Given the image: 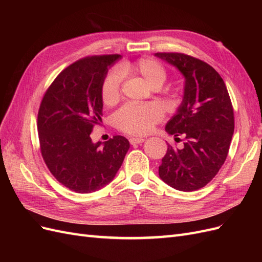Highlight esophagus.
<instances>
[{
	"label": "esophagus",
	"mask_w": 262,
	"mask_h": 262,
	"mask_svg": "<svg viewBox=\"0 0 262 262\" xmlns=\"http://www.w3.org/2000/svg\"><path fill=\"white\" fill-rule=\"evenodd\" d=\"M144 141H145V139H143V138H131L130 143L131 144H141V143H143Z\"/></svg>",
	"instance_id": "1"
}]
</instances>
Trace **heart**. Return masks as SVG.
<instances>
[{
    "label": "heart",
    "instance_id": "obj_1",
    "mask_svg": "<svg viewBox=\"0 0 262 262\" xmlns=\"http://www.w3.org/2000/svg\"><path fill=\"white\" fill-rule=\"evenodd\" d=\"M117 71L110 72L101 87V98L105 105L112 106L120 97L122 75L140 76L152 87L161 89L166 81V71L162 64L150 58H142L136 62L124 63ZM162 109L156 105H128L122 107L114 116V122L123 132L142 136L161 120Z\"/></svg>",
    "mask_w": 262,
    "mask_h": 262
}]
</instances>
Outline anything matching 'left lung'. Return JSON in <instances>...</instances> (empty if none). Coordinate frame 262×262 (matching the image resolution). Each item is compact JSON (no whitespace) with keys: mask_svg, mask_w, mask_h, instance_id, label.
Wrapping results in <instances>:
<instances>
[{"mask_svg":"<svg viewBox=\"0 0 262 262\" xmlns=\"http://www.w3.org/2000/svg\"><path fill=\"white\" fill-rule=\"evenodd\" d=\"M154 55L185 78L181 104L165 130L186 142L180 149L168 145L158 175L179 191H194L208 185L226 160L234 133L231 98L223 78L208 63L182 53Z\"/></svg>","mask_w":262,"mask_h":262,"instance_id":"1","label":"left lung"}]
</instances>
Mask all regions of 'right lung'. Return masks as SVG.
<instances>
[{
	"label": "right lung",
	"instance_id": "1",
	"mask_svg": "<svg viewBox=\"0 0 262 262\" xmlns=\"http://www.w3.org/2000/svg\"><path fill=\"white\" fill-rule=\"evenodd\" d=\"M121 58L109 54L76 61L57 76L39 108L45 163L59 182L78 193L97 191L113 181L130 147L121 136L104 143L91 138L94 126L102 122V83Z\"/></svg>",
	"mask_w": 262,
	"mask_h": 262
}]
</instances>
